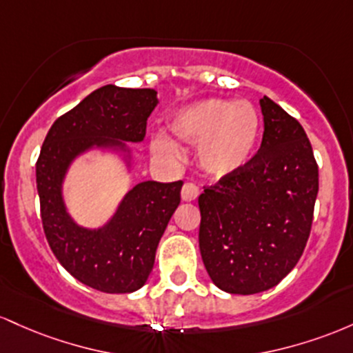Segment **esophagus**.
I'll use <instances>...</instances> for the list:
<instances>
[{
  "mask_svg": "<svg viewBox=\"0 0 353 353\" xmlns=\"http://www.w3.org/2000/svg\"><path fill=\"white\" fill-rule=\"evenodd\" d=\"M198 195H200V190L192 181H187L183 185V188H181V198H183V201H193Z\"/></svg>",
  "mask_w": 353,
  "mask_h": 353,
  "instance_id": "34e87169",
  "label": "esophagus"
}]
</instances>
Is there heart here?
Segmentation results:
<instances>
[{"mask_svg":"<svg viewBox=\"0 0 353 353\" xmlns=\"http://www.w3.org/2000/svg\"><path fill=\"white\" fill-rule=\"evenodd\" d=\"M168 126L178 140L196 145V161L208 176L225 178L252 161L262 121L252 103L207 98L173 113ZM152 152L172 161L183 157L180 146L161 133L153 138Z\"/></svg>","mask_w":353,"mask_h":353,"instance_id":"b5f03b06","label":"heart"}]
</instances>
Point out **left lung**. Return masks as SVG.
Masks as SVG:
<instances>
[{
	"mask_svg": "<svg viewBox=\"0 0 353 353\" xmlns=\"http://www.w3.org/2000/svg\"><path fill=\"white\" fill-rule=\"evenodd\" d=\"M252 161L198 196L201 260L220 290L265 292L302 256L319 193V166L302 125L268 97Z\"/></svg>",
	"mask_w": 353,
	"mask_h": 353,
	"instance_id": "obj_1",
	"label": "left lung"
}]
</instances>
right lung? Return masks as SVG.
Here are the masks:
<instances>
[{
  "mask_svg": "<svg viewBox=\"0 0 353 353\" xmlns=\"http://www.w3.org/2000/svg\"><path fill=\"white\" fill-rule=\"evenodd\" d=\"M158 105L152 88L94 90L50 128L37 161L43 230L58 262L81 283L105 294H132L146 283L157 247L180 205L183 181L134 185L100 228L71 219L63 198L68 168L90 150L120 153L132 166L130 143L143 141L146 120Z\"/></svg>",
  "mask_w": 353,
  "mask_h": 353,
  "instance_id": "obj_1",
  "label": "right lung"
}]
</instances>
